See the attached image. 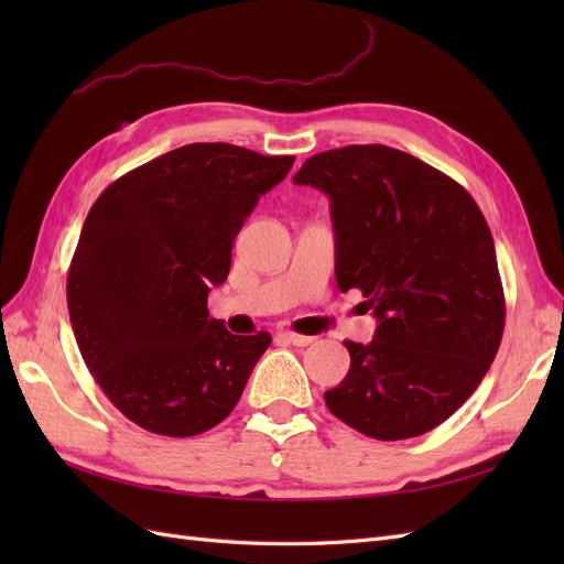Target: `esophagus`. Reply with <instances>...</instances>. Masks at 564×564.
<instances>
[{
    "mask_svg": "<svg viewBox=\"0 0 564 564\" xmlns=\"http://www.w3.org/2000/svg\"><path fill=\"white\" fill-rule=\"evenodd\" d=\"M282 336L289 340V344H294V346H311L313 340H315V336H303V334H296V332H282Z\"/></svg>",
    "mask_w": 564,
    "mask_h": 564,
    "instance_id": "1",
    "label": "esophagus"
}]
</instances>
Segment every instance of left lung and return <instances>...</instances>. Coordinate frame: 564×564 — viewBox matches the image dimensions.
<instances>
[{
  "mask_svg": "<svg viewBox=\"0 0 564 564\" xmlns=\"http://www.w3.org/2000/svg\"><path fill=\"white\" fill-rule=\"evenodd\" d=\"M296 185L332 199L336 284L360 289L379 319L350 369L324 392L329 412L373 440L447 421L497 357L506 299L487 220L447 174L388 145L317 152Z\"/></svg>",
  "mask_w": 564,
  "mask_h": 564,
  "instance_id": "1",
  "label": "left lung"
}]
</instances>
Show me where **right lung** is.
<instances>
[{
  "mask_svg": "<svg viewBox=\"0 0 564 564\" xmlns=\"http://www.w3.org/2000/svg\"><path fill=\"white\" fill-rule=\"evenodd\" d=\"M292 155L191 143L110 183L84 220L67 270V311L84 365L141 429L191 437L240 400L270 334L209 317L237 232Z\"/></svg>",
  "mask_w": 564,
  "mask_h": 564,
  "instance_id": "obj_1",
  "label": "right lung"
}]
</instances>
